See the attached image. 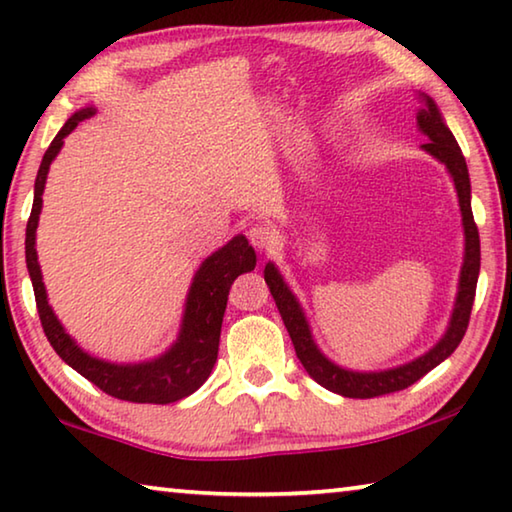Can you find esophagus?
Returning a JSON list of instances; mask_svg holds the SVG:
<instances>
[{"label":"esophagus","instance_id":"esophagus-1","mask_svg":"<svg viewBox=\"0 0 512 512\" xmlns=\"http://www.w3.org/2000/svg\"><path fill=\"white\" fill-rule=\"evenodd\" d=\"M248 239L259 253H268V250H273L277 246V232L264 223H255L253 228L248 230Z\"/></svg>","mask_w":512,"mask_h":512}]
</instances>
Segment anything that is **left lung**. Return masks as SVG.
Here are the masks:
<instances>
[{
	"label": "left lung",
	"mask_w": 512,
	"mask_h": 512,
	"mask_svg": "<svg viewBox=\"0 0 512 512\" xmlns=\"http://www.w3.org/2000/svg\"><path fill=\"white\" fill-rule=\"evenodd\" d=\"M424 101V108L418 112V126L420 131L429 137L427 144H422V149L431 153L433 158L440 160L447 167L449 176L454 180L458 205H461L463 216V230H465V257L461 277H458V293L452 311V320L443 339H440L429 352H424L422 357L413 359L404 366L379 370V372H357L336 366L334 361H329L323 352L318 350L311 336L309 323L302 311L300 302L293 296L287 282L282 280L280 271H277L273 262H268L264 268V280L271 289V296L275 300L280 316L284 320V327L293 341V348L302 366L309 372V377H314L320 386H325L327 391L339 393L343 397H357V400H368V397H379L388 393H397L415 384L420 377L427 375L438 363H443L449 354H452L458 343L463 341L467 323H470L472 305H474V293H476V280H479V268H481V244H479V230H476L474 216H472V189H470V173H467V164L458 146L456 137L449 131L443 121V115L436 106V101L427 94H420Z\"/></svg>",
	"instance_id": "obj_1"
}]
</instances>
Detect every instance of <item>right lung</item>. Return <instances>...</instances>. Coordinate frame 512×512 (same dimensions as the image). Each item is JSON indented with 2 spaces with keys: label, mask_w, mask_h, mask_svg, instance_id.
Here are the masks:
<instances>
[{
  "label": "right lung",
  "mask_w": 512,
  "mask_h": 512,
  "mask_svg": "<svg viewBox=\"0 0 512 512\" xmlns=\"http://www.w3.org/2000/svg\"><path fill=\"white\" fill-rule=\"evenodd\" d=\"M90 115H94L92 108H83L65 121V126L54 137V142L49 144L38 169L33 207L27 223V268L33 282V293H36L40 323L58 357L76 372H81L85 379H90L94 386H99L103 393L117 397V400L137 404L178 402L198 391L205 384V379L210 377L216 363V354H219L221 323L225 305H228L230 287L241 273L253 271L257 262L255 250L244 235H237L205 259L194 275L192 287H189L178 339L158 359L142 363H110L83 352L74 343L72 336L65 332L63 325L58 323L54 309L47 302L45 282H42L36 253V228L42 210V192H45L49 164L54 162L65 137L83 119H90Z\"/></svg>",
  "instance_id": "1"
}]
</instances>
